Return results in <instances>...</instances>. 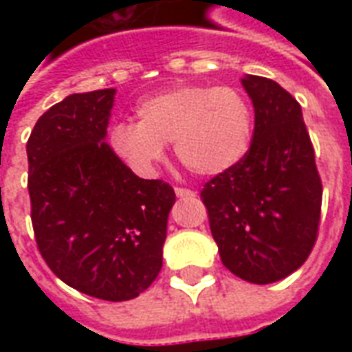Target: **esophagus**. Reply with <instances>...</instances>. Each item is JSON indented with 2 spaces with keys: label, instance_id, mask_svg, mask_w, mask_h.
Here are the masks:
<instances>
[{
  "label": "esophagus",
  "instance_id": "34e87169",
  "mask_svg": "<svg viewBox=\"0 0 352 352\" xmlns=\"http://www.w3.org/2000/svg\"><path fill=\"white\" fill-rule=\"evenodd\" d=\"M175 194L179 196V198H188V196H194V192L190 190V188H175Z\"/></svg>",
  "mask_w": 352,
  "mask_h": 352
}]
</instances>
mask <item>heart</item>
<instances>
[{
  "label": "heart",
  "mask_w": 352,
  "mask_h": 352,
  "mask_svg": "<svg viewBox=\"0 0 352 352\" xmlns=\"http://www.w3.org/2000/svg\"><path fill=\"white\" fill-rule=\"evenodd\" d=\"M135 122L111 128V146L139 175H153L173 141L179 160L196 175H221L236 168L252 141V109L230 87L177 85L146 96Z\"/></svg>",
  "instance_id": "obj_1"
}]
</instances>
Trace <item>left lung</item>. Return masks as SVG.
Here are the masks:
<instances>
[{"label":"left lung","mask_w":352,"mask_h":352,"mask_svg":"<svg viewBox=\"0 0 352 352\" xmlns=\"http://www.w3.org/2000/svg\"><path fill=\"white\" fill-rule=\"evenodd\" d=\"M254 107L251 148L201 190L222 264L243 280L288 277L315 245L322 184L302 107L275 80L241 79Z\"/></svg>","instance_id":"left-lung-1"}]
</instances>
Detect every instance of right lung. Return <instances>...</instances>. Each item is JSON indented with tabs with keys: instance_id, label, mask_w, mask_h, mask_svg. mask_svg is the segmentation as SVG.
I'll return each instance as SVG.
<instances>
[{
	"instance_id": "obj_1",
	"label": "right lung",
	"mask_w": 352,
	"mask_h": 352,
	"mask_svg": "<svg viewBox=\"0 0 352 352\" xmlns=\"http://www.w3.org/2000/svg\"><path fill=\"white\" fill-rule=\"evenodd\" d=\"M115 88L72 94L28 139V190L39 252L82 294L138 298L162 270L175 192L141 179L107 145Z\"/></svg>"
}]
</instances>
